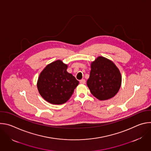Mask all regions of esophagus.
<instances>
[{"label": "esophagus", "instance_id": "34e87169", "mask_svg": "<svg viewBox=\"0 0 151 151\" xmlns=\"http://www.w3.org/2000/svg\"><path fill=\"white\" fill-rule=\"evenodd\" d=\"M80 83H81V84H85V80L83 79L80 80Z\"/></svg>", "mask_w": 151, "mask_h": 151}]
</instances>
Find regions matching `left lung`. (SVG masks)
Segmentation results:
<instances>
[{
  "label": "left lung",
  "instance_id": "8db88e82",
  "mask_svg": "<svg viewBox=\"0 0 151 151\" xmlns=\"http://www.w3.org/2000/svg\"><path fill=\"white\" fill-rule=\"evenodd\" d=\"M87 83L91 94L99 100H106L118 92L122 82L119 69L111 60L99 56L91 63Z\"/></svg>",
  "mask_w": 151,
  "mask_h": 151
}]
</instances>
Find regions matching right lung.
I'll list each match as a JSON object with an SVG mask.
<instances>
[{
  "instance_id": "right-lung-1",
  "label": "right lung",
  "mask_w": 151,
  "mask_h": 151,
  "mask_svg": "<svg viewBox=\"0 0 151 151\" xmlns=\"http://www.w3.org/2000/svg\"><path fill=\"white\" fill-rule=\"evenodd\" d=\"M68 67V64L58 60L48 64L39 75L37 82L38 91L51 104L66 103L79 84V81L67 72Z\"/></svg>"
}]
</instances>
